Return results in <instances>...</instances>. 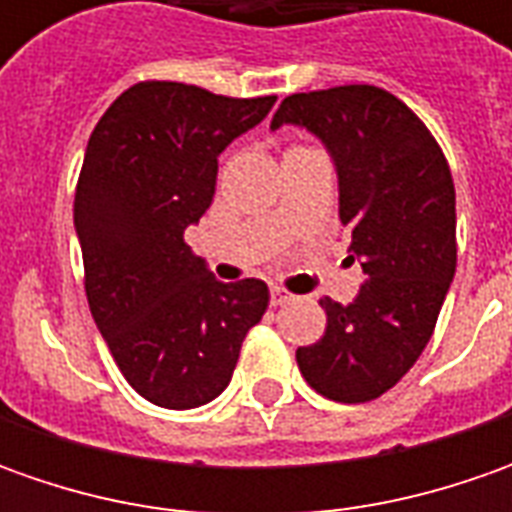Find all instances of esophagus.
Returning <instances> with one entry per match:
<instances>
[{"instance_id":"34e87169","label":"esophagus","mask_w":512,"mask_h":512,"mask_svg":"<svg viewBox=\"0 0 512 512\" xmlns=\"http://www.w3.org/2000/svg\"><path fill=\"white\" fill-rule=\"evenodd\" d=\"M293 296L287 293L285 287H270V305L273 307H279V305H285V302H290Z\"/></svg>"}]
</instances>
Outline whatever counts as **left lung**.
Instances as JSON below:
<instances>
[{"label": "left lung", "mask_w": 512, "mask_h": 512, "mask_svg": "<svg viewBox=\"0 0 512 512\" xmlns=\"http://www.w3.org/2000/svg\"><path fill=\"white\" fill-rule=\"evenodd\" d=\"M313 133L339 176V219L364 285L353 305L322 299L325 336L296 350L307 384L333 402L379 399L416 364L456 273V190L422 119L373 85L293 93L270 130Z\"/></svg>", "instance_id": "1"}]
</instances>
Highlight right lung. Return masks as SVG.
<instances>
[{"mask_svg":"<svg viewBox=\"0 0 512 512\" xmlns=\"http://www.w3.org/2000/svg\"><path fill=\"white\" fill-rule=\"evenodd\" d=\"M273 102L139 82L90 133L73 202L90 313L130 387L159 407L213 402L265 316V282H219L185 230L213 202L219 153Z\"/></svg>","mask_w":512,"mask_h":512,"instance_id":"right-lung-1","label":"right lung"}]
</instances>
